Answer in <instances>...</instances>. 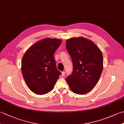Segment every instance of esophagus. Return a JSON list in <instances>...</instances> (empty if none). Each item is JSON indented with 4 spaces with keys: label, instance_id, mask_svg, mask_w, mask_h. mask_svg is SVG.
<instances>
[{
    "label": "esophagus",
    "instance_id": "1",
    "mask_svg": "<svg viewBox=\"0 0 124 124\" xmlns=\"http://www.w3.org/2000/svg\"><path fill=\"white\" fill-rule=\"evenodd\" d=\"M65 75V71H62V76H64Z\"/></svg>",
    "mask_w": 124,
    "mask_h": 124
}]
</instances>
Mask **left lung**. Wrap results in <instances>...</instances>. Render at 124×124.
<instances>
[{"label": "left lung", "mask_w": 124, "mask_h": 124, "mask_svg": "<svg viewBox=\"0 0 124 124\" xmlns=\"http://www.w3.org/2000/svg\"><path fill=\"white\" fill-rule=\"evenodd\" d=\"M72 59L73 71L66 79L71 91L83 95L90 92L99 81L103 70V56L93 42L84 37L72 38L66 41Z\"/></svg>", "instance_id": "obj_1"}]
</instances>
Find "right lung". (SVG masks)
I'll return each instance as SVG.
<instances>
[{"label": "right lung", "instance_id": "1", "mask_svg": "<svg viewBox=\"0 0 124 124\" xmlns=\"http://www.w3.org/2000/svg\"><path fill=\"white\" fill-rule=\"evenodd\" d=\"M61 42V39H44L31 46L23 56V77L28 87L35 94L44 95L51 92L61 74L54 56Z\"/></svg>", "mask_w": 124, "mask_h": 124}]
</instances>
